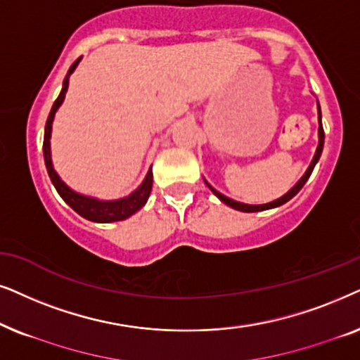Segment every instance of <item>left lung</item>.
<instances>
[{"mask_svg":"<svg viewBox=\"0 0 360 360\" xmlns=\"http://www.w3.org/2000/svg\"><path fill=\"white\" fill-rule=\"evenodd\" d=\"M318 120H319V128H318V136H319V143H318V148H316V153H314V158H313V161H311V165H309V167L308 169H306V172L303 174V177H301V179L298 181V183H296L293 188H291L288 193H286L285 195H281L280 199H276V200H273V202H268V204H260V205H250V204H242V202H237V200H233V199H229L227 195H224V194H220L219 191H215L212 186H210L207 181H205V184H207V188L212 191V193L217 195V198L222 200L224 204H227L229 207H232V209H236V210H242V212H260V210H266V209H273V207H278V205H283L285 202H288L290 199H293L296 194L300 193L301 191V188H303V186L306 184V181L309 179V176H311V172H313V169H314V166H316V162L319 161V158H321V153H323V146H324V130H323V123H321V108H319V103H318Z\"/></svg>","mask_w":360,"mask_h":360,"instance_id":"left-lung-1","label":"left lung"}]
</instances>
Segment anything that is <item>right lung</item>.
<instances>
[{"instance_id": "right-lung-1", "label": "right lung", "mask_w": 360, "mask_h": 360, "mask_svg": "<svg viewBox=\"0 0 360 360\" xmlns=\"http://www.w3.org/2000/svg\"><path fill=\"white\" fill-rule=\"evenodd\" d=\"M80 59H82V57H79V59H77L74 64L70 65V69H69V72H67V75L64 79V84H62V90H60L59 97L56 98V102L51 108L49 117H47L46 130H44V145H42V151H44V162L47 167V172H49L52 184H54V188L57 189V193H59L60 198L64 199L77 214L82 215L84 219L92 220V222H100V224L117 222V220L128 219L130 215L138 212V210H140L143 205L146 204V200L151 194V188H153L151 169L148 171L145 181H143L140 188H138L136 191H133L128 198L117 199V200H98L95 198H87V195H82V194L75 193V191H72L69 186H67L64 181L60 179L59 174H57L54 169V166H52V158H51L52 122H54L56 112L59 110V107L65 98V92H67V89H69V77L72 72L75 70V67L79 65Z\"/></svg>"}]
</instances>
